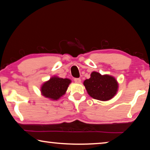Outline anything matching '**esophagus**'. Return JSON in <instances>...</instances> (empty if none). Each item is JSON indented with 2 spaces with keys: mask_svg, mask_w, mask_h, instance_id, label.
<instances>
[{
  "mask_svg": "<svg viewBox=\"0 0 150 150\" xmlns=\"http://www.w3.org/2000/svg\"><path fill=\"white\" fill-rule=\"evenodd\" d=\"M74 81L75 83H79L81 82V79H80V78H75Z\"/></svg>",
  "mask_w": 150,
  "mask_h": 150,
  "instance_id": "34e87169",
  "label": "esophagus"
}]
</instances>
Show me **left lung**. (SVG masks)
<instances>
[{"label":"left lung","mask_w":150,"mask_h":150,"mask_svg":"<svg viewBox=\"0 0 150 150\" xmlns=\"http://www.w3.org/2000/svg\"><path fill=\"white\" fill-rule=\"evenodd\" d=\"M83 84L88 94L94 99L106 101L115 96L118 89V83L108 75H102L93 71L91 77L85 80Z\"/></svg>","instance_id":"obj_1"}]
</instances>
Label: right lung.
Masks as SVG:
<instances>
[{"instance_id":"add662e5","label":"right lung","mask_w":150,"mask_h":150,"mask_svg":"<svg viewBox=\"0 0 150 150\" xmlns=\"http://www.w3.org/2000/svg\"><path fill=\"white\" fill-rule=\"evenodd\" d=\"M71 82L69 79L53 77L42 85L41 92L46 98L57 100L65 93Z\"/></svg>"}]
</instances>
